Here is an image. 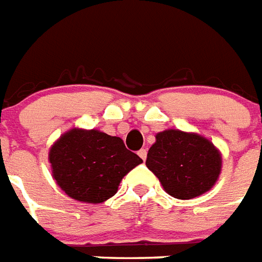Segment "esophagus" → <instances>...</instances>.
<instances>
[{"label":"esophagus","mask_w":262,"mask_h":262,"mask_svg":"<svg viewBox=\"0 0 262 262\" xmlns=\"http://www.w3.org/2000/svg\"><path fill=\"white\" fill-rule=\"evenodd\" d=\"M138 156L141 157L143 161H146V157H147V150H146V148H141V150L138 151Z\"/></svg>","instance_id":"1"}]
</instances>
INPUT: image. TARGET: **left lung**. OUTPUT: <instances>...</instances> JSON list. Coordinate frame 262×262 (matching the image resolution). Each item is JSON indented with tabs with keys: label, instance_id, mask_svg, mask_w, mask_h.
<instances>
[{
	"label": "left lung",
	"instance_id": "obj_1",
	"mask_svg": "<svg viewBox=\"0 0 262 262\" xmlns=\"http://www.w3.org/2000/svg\"><path fill=\"white\" fill-rule=\"evenodd\" d=\"M146 166L166 193L188 200L214 187L222 170V156L212 142L199 134L165 129L156 135Z\"/></svg>",
	"mask_w": 262,
	"mask_h": 262
}]
</instances>
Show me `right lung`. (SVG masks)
<instances>
[{
	"instance_id": "right-lung-1",
	"label": "right lung",
	"mask_w": 262,
	"mask_h": 262,
	"mask_svg": "<svg viewBox=\"0 0 262 262\" xmlns=\"http://www.w3.org/2000/svg\"><path fill=\"white\" fill-rule=\"evenodd\" d=\"M48 161L64 193L93 204L112 198L123 177L143 162L119 137L81 128L64 133L52 144Z\"/></svg>"
}]
</instances>
